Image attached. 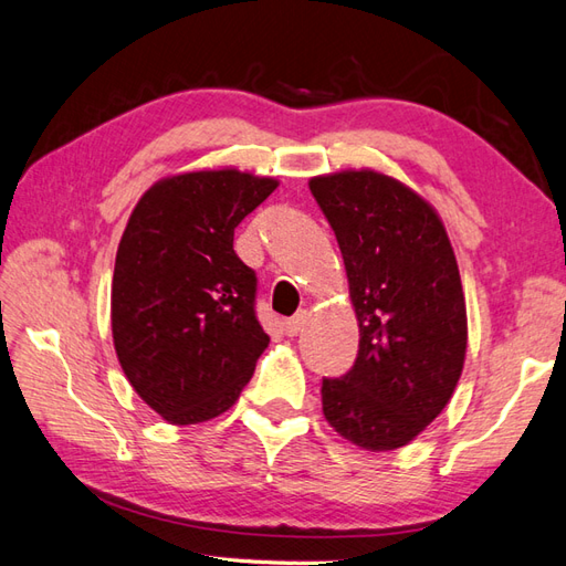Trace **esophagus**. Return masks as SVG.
Instances as JSON below:
<instances>
[{
	"instance_id": "esophagus-1",
	"label": "esophagus",
	"mask_w": 566,
	"mask_h": 566,
	"mask_svg": "<svg viewBox=\"0 0 566 566\" xmlns=\"http://www.w3.org/2000/svg\"><path fill=\"white\" fill-rule=\"evenodd\" d=\"M306 323H308V313L301 311L294 317H289V321L284 323V332L289 337H296V335H301L303 327H306Z\"/></svg>"
}]
</instances>
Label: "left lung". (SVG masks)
Wrapping results in <instances>:
<instances>
[{"instance_id": "obj_1", "label": "left lung", "mask_w": 566, "mask_h": 566, "mask_svg": "<svg viewBox=\"0 0 566 566\" xmlns=\"http://www.w3.org/2000/svg\"><path fill=\"white\" fill-rule=\"evenodd\" d=\"M335 229L358 321V356L323 380L344 440L389 452L416 440L454 395L467 358V301L447 229L428 200L375 169L308 181Z\"/></svg>"}]
</instances>
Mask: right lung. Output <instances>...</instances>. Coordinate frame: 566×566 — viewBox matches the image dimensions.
Here are the masks:
<instances>
[{
    "mask_svg": "<svg viewBox=\"0 0 566 566\" xmlns=\"http://www.w3.org/2000/svg\"><path fill=\"white\" fill-rule=\"evenodd\" d=\"M234 167L155 181L128 217L112 277V339L126 380L171 426L234 407L270 337L234 229L274 188Z\"/></svg>",
    "mask_w": 566,
    "mask_h": 566,
    "instance_id": "right-lung-1",
    "label": "right lung"
}]
</instances>
